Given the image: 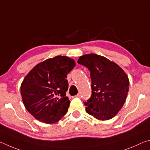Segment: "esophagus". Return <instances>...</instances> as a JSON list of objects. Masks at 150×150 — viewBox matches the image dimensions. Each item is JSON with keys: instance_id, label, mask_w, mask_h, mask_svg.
<instances>
[{"instance_id": "obj_1", "label": "esophagus", "mask_w": 150, "mask_h": 150, "mask_svg": "<svg viewBox=\"0 0 150 150\" xmlns=\"http://www.w3.org/2000/svg\"><path fill=\"white\" fill-rule=\"evenodd\" d=\"M76 98H81V95H80V93H78V94H77V95L76 96Z\"/></svg>"}]
</instances>
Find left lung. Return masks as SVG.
Here are the masks:
<instances>
[{
  "mask_svg": "<svg viewBox=\"0 0 150 150\" xmlns=\"http://www.w3.org/2000/svg\"><path fill=\"white\" fill-rule=\"evenodd\" d=\"M78 63L90 72L91 96L84 101L86 111L97 119L109 120L124 105L129 88L126 73L116 63L96 54L80 57Z\"/></svg>",
  "mask_w": 150,
  "mask_h": 150,
  "instance_id": "obj_1",
  "label": "left lung"
}]
</instances>
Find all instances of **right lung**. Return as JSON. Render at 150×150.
I'll return each mask as SVG.
<instances>
[{"label":"right lung","mask_w":150,"mask_h":150,"mask_svg":"<svg viewBox=\"0 0 150 150\" xmlns=\"http://www.w3.org/2000/svg\"><path fill=\"white\" fill-rule=\"evenodd\" d=\"M75 66L73 59L57 56L39 63L25 77L20 88L22 101L36 119L52 124L67 113L70 103L66 96L67 78Z\"/></svg>","instance_id":"right-lung-1"}]
</instances>
